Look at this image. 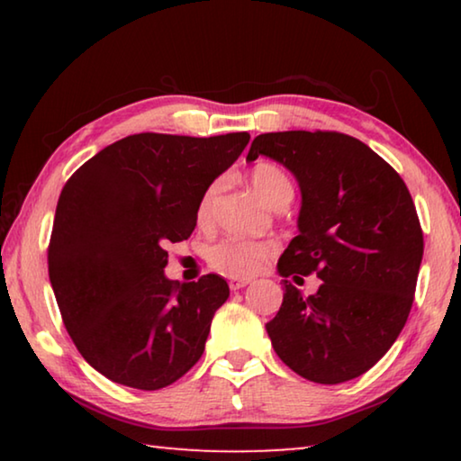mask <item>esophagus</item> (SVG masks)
I'll return each mask as SVG.
<instances>
[{"instance_id": "1", "label": "esophagus", "mask_w": 461, "mask_h": 461, "mask_svg": "<svg viewBox=\"0 0 461 461\" xmlns=\"http://www.w3.org/2000/svg\"><path fill=\"white\" fill-rule=\"evenodd\" d=\"M249 283H252V278H236V276H231L230 278V288H231V291H240V288L248 286Z\"/></svg>"}]
</instances>
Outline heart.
Segmentation results:
<instances>
[{"instance_id":"heart-1","label":"heart","mask_w":461,"mask_h":461,"mask_svg":"<svg viewBox=\"0 0 461 461\" xmlns=\"http://www.w3.org/2000/svg\"><path fill=\"white\" fill-rule=\"evenodd\" d=\"M249 183L260 197L270 207L283 209L291 203L294 189L293 181L283 168L272 162H258L249 168ZM220 181L207 185V189L201 193L197 203V221L199 225H209L213 217L215 197L220 193ZM276 254V244L272 240H246V238H223L209 248L207 260L212 268L221 275L246 278L264 268L272 256Z\"/></svg>"}]
</instances>
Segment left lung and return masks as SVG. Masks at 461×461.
<instances>
[{
    "label": "left lung",
    "instance_id": "1",
    "mask_svg": "<svg viewBox=\"0 0 461 461\" xmlns=\"http://www.w3.org/2000/svg\"><path fill=\"white\" fill-rule=\"evenodd\" d=\"M260 154L291 170L303 194L280 276L321 278L309 296L283 280V305L267 323L272 348L311 382L357 378L399 338L415 301L423 260L415 203L384 158L339 131L260 134L246 160Z\"/></svg>",
    "mask_w": 461,
    "mask_h": 461
}]
</instances>
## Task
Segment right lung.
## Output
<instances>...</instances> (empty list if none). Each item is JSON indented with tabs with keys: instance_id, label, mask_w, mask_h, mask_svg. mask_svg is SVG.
<instances>
[{
	"instance_id": "obj_1",
	"label": "right lung",
	"mask_w": 461,
	"mask_h": 461,
	"mask_svg": "<svg viewBox=\"0 0 461 461\" xmlns=\"http://www.w3.org/2000/svg\"><path fill=\"white\" fill-rule=\"evenodd\" d=\"M248 142V131H144L104 148L62 186L49 244L50 285L77 349L105 378L158 390L203 356L230 286L217 275L168 280L167 246L191 236L201 193Z\"/></svg>"
}]
</instances>
